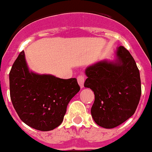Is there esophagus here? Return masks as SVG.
Listing matches in <instances>:
<instances>
[{"mask_svg":"<svg viewBox=\"0 0 152 152\" xmlns=\"http://www.w3.org/2000/svg\"><path fill=\"white\" fill-rule=\"evenodd\" d=\"M77 83L80 85V88H84V75H79L77 77Z\"/></svg>","mask_w":152,"mask_h":152,"instance_id":"34e87169","label":"esophagus"}]
</instances>
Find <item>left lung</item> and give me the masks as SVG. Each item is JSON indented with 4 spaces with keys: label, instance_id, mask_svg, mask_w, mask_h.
<instances>
[{
    "label": "left lung",
    "instance_id": "8db88e82",
    "mask_svg": "<svg viewBox=\"0 0 152 152\" xmlns=\"http://www.w3.org/2000/svg\"><path fill=\"white\" fill-rule=\"evenodd\" d=\"M113 61L103 60L85 70V88L94 93L91 115L98 126L113 129L135 113L140 100L141 79L130 52L123 46L115 52Z\"/></svg>",
    "mask_w": 152,
    "mask_h": 152
}]
</instances>
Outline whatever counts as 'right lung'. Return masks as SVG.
I'll list each match as a JSON object with an SVG mask.
<instances>
[{"label": "right lung", "instance_id": "right-lung-1", "mask_svg": "<svg viewBox=\"0 0 152 152\" xmlns=\"http://www.w3.org/2000/svg\"><path fill=\"white\" fill-rule=\"evenodd\" d=\"M9 79L10 99L19 117L40 131H50L62 123L68 103L80 91L76 78L29 71L24 51L13 63Z\"/></svg>", "mask_w": 152, "mask_h": 152}]
</instances>
